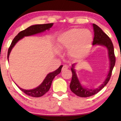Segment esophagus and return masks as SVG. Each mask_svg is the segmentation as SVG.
Wrapping results in <instances>:
<instances>
[{"label": "esophagus", "mask_w": 121, "mask_h": 121, "mask_svg": "<svg viewBox=\"0 0 121 121\" xmlns=\"http://www.w3.org/2000/svg\"><path fill=\"white\" fill-rule=\"evenodd\" d=\"M68 65H64L63 66V67H62V71L65 70H66V69H68Z\"/></svg>", "instance_id": "obj_1"}]
</instances>
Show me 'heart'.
I'll return each mask as SVG.
<instances>
[{"instance_id":"b5f03b06","label":"heart","mask_w":121,"mask_h":121,"mask_svg":"<svg viewBox=\"0 0 121 121\" xmlns=\"http://www.w3.org/2000/svg\"><path fill=\"white\" fill-rule=\"evenodd\" d=\"M92 41L89 30L73 28L59 35L57 46L60 49L68 48V54L73 58H80L88 51Z\"/></svg>"}]
</instances>
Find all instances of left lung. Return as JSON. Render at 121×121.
<instances>
[{"mask_svg":"<svg viewBox=\"0 0 121 121\" xmlns=\"http://www.w3.org/2000/svg\"><path fill=\"white\" fill-rule=\"evenodd\" d=\"M92 26H93L94 31V37L92 44L93 45H95V44L102 45L107 48L108 51L109 58H110V71H109L106 79L104 82V83L98 88L92 90V89L84 88L82 86L80 82H79L78 79L77 78L75 72L73 69L74 67L73 66V68L71 69L72 72V78L70 84V90L76 95L82 97H87L95 95L96 94L100 91L102 89L104 88V86L108 83L109 80H110L111 77L112 70H113L114 66L115 65L116 62L114 48L112 41L111 40L108 36L98 26L95 24H93Z\"/></svg>","mask_w":121,"mask_h":121,"instance_id":"8db88e82","label":"left lung"}]
</instances>
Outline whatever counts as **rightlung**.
<instances>
[{
    "instance_id": "obj_1",
    "label": "right lung",
    "mask_w": 121,
    "mask_h": 121,
    "mask_svg": "<svg viewBox=\"0 0 121 121\" xmlns=\"http://www.w3.org/2000/svg\"><path fill=\"white\" fill-rule=\"evenodd\" d=\"M53 23H50V24H40V25H32L29 27L27 29H26L24 30L21 31L17 35H16L11 42V43L10 46L8 51V60H9V57L11 49L13 48V47L15 46L18 41L20 39H22L25 36H29L31 35H33L38 34V33H40L43 31L47 30H49L50 28L53 26ZM63 65H60V67L57 69V70L54 71V72L52 73H50L47 75L46 78L44 79L43 82L39 86H38L36 88L32 89V90H24V89L20 88H19L24 92L25 94L26 95L34 97H39L41 96H42L43 95H44L46 92L48 91V90L50 89L51 84H52V82L53 81V79L54 78V77L58 74H59L61 72V69Z\"/></svg>"
}]
</instances>
